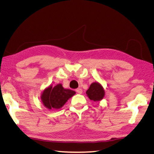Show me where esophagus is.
<instances>
[{
    "mask_svg": "<svg viewBox=\"0 0 154 154\" xmlns=\"http://www.w3.org/2000/svg\"><path fill=\"white\" fill-rule=\"evenodd\" d=\"M76 91L77 93H78V94H82V93L83 92V90L81 88H78L77 89H76Z\"/></svg>",
    "mask_w": 154,
    "mask_h": 154,
    "instance_id": "obj_1",
    "label": "esophagus"
}]
</instances>
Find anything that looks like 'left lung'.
I'll return each mask as SVG.
<instances>
[{
	"instance_id": "obj_1",
	"label": "left lung",
	"mask_w": 154,
	"mask_h": 154,
	"mask_svg": "<svg viewBox=\"0 0 154 154\" xmlns=\"http://www.w3.org/2000/svg\"><path fill=\"white\" fill-rule=\"evenodd\" d=\"M86 94L91 100L100 101L104 97L105 91L103 87L98 82H94L90 85Z\"/></svg>"
}]
</instances>
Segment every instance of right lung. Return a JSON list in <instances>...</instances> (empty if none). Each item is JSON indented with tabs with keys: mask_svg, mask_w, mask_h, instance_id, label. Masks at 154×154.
I'll return each mask as SVG.
<instances>
[{
	"mask_svg": "<svg viewBox=\"0 0 154 154\" xmlns=\"http://www.w3.org/2000/svg\"><path fill=\"white\" fill-rule=\"evenodd\" d=\"M76 94V92L64 88L61 83L53 87L50 85L45 88L41 94V101L46 108L60 109L67 100Z\"/></svg>",
	"mask_w": 154,
	"mask_h": 154,
	"instance_id": "add662e5",
	"label": "right lung"
}]
</instances>
